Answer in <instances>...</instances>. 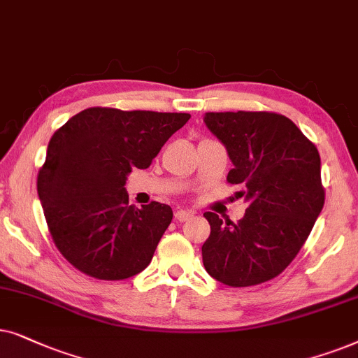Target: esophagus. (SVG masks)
<instances>
[{
  "mask_svg": "<svg viewBox=\"0 0 358 358\" xmlns=\"http://www.w3.org/2000/svg\"><path fill=\"white\" fill-rule=\"evenodd\" d=\"M194 216V213L192 211H185V209H178V211H175V219L180 222H185V221H189Z\"/></svg>",
  "mask_w": 358,
  "mask_h": 358,
  "instance_id": "esophagus-1",
  "label": "esophagus"
}]
</instances>
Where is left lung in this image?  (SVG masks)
I'll use <instances>...</instances> for the list:
<instances>
[{
  "label": "left lung",
  "mask_w": 358,
  "mask_h": 358,
  "mask_svg": "<svg viewBox=\"0 0 358 358\" xmlns=\"http://www.w3.org/2000/svg\"><path fill=\"white\" fill-rule=\"evenodd\" d=\"M204 122L234 165L227 182L249 201L237 222L204 213L211 226L201 247L204 268L234 288L265 283L292 264L322 211L321 157L282 114L206 113Z\"/></svg>",
  "instance_id": "left-lung-1"
}]
</instances>
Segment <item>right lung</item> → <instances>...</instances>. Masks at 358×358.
<instances>
[{"mask_svg":"<svg viewBox=\"0 0 358 358\" xmlns=\"http://www.w3.org/2000/svg\"><path fill=\"white\" fill-rule=\"evenodd\" d=\"M192 117L188 113L88 108L55 131L37 193L60 254L85 275L126 280L150 264L170 226L169 204H129L126 185Z\"/></svg>","mask_w":358,"mask_h":358,"instance_id":"add662e5","label":"right lung"}]
</instances>
